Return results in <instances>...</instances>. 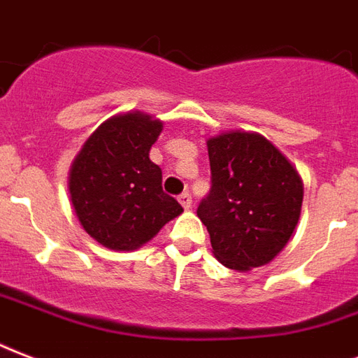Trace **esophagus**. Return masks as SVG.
Returning <instances> with one entry per match:
<instances>
[{"label":"esophagus","mask_w":358,"mask_h":358,"mask_svg":"<svg viewBox=\"0 0 358 358\" xmlns=\"http://www.w3.org/2000/svg\"><path fill=\"white\" fill-rule=\"evenodd\" d=\"M179 203H181L185 209H190V207H192V196L188 192H182L181 196H179Z\"/></svg>","instance_id":"esophagus-1"}]
</instances>
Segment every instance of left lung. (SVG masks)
Masks as SVG:
<instances>
[{
    "label": "left lung",
    "mask_w": 358,
    "mask_h": 358,
    "mask_svg": "<svg viewBox=\"0 0 358 358\" xmlns=\"http://www.w3.org/2000/svg\"><path fill=\"white\" fill-rule=\"evenodd\" d=\"M210 190L198 205L215 257L248 271L265 265L293 235L301 217L303 182L263 136L228 132L207 141Z\"/></svg>",
    "instance_id": "obj_1"
}]
</instances>
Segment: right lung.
Returning a JSON list of instances; mask_svg holds the SVG:
<instances>
[{
    "instance_id": "1",
    "label": "right lung",
    "mask_w": 358,
    "mask_h": 358,
    "mask_svg": "<svg viewBox=\"0 0 358 358\" xmlns=\"http://www.w3.org/2000/svg\"><path fill=\"white\" fill-rule=\"evenodd\" d=\"M162 123L140 112L108 119L74 160L69 190L87 234L112 250H134L182 213L162 190V170L149 159Z\"/></svg>"
}]
</instances>
